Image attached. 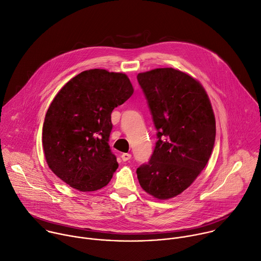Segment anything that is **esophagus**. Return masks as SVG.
<instances>
[{
    "label": "esophagus",
    "mask_w": 261,
    "mask_h": 261,
    "mask_svg": "<svg viewBox=\"0 0 261 261\" xmlns=\"http://www.w3.org/2000/svg\"><path fill=\"white\" fill-rule=\"evenodd\" d=\"M132 159V155L129 154V153H122L121 154V160L123 161V162H127V161H129Z\"/></svg>",
    "instance_id": "34e87169"
}]
</instances>
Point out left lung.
<instances>
[{"label": "left lung", "instance_id": "left-lung-1", "mask_svg": "<svg viewBox=\"0 0 261 261\" xmlns=\"http://www.w3.org/2000/svg\"><path fill=\"white\" fill-rule=\"evenodd\" d=\"M137 78L159 138L149 163L138 168L137 176L148 194L169 199L187 189L209 162L215 115L206 91L187 73L160 68Z\"/></svg>", "mask_w": 261, "mask_h": 261}]
</instances>
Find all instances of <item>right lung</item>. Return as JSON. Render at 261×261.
I'll return each mask as SVG.
<instances>
[{"mask_svg": "<svg viewBox=\"0 0 261 261\" xmlns=\"http://www.w3.org/2000/svg\"><path fill=\"white\" fill-rule=\"evenodd\" d=\"M134 93L123 73L83 71L58 92L45 115L42 145L49 169L82 192L105 187L118 168L108 144L111 113Z\"/></svg>", "mask_w": 261, "mask_h": 261, "instance_id": "obj_1", "label": "right lung"}]
</instances>
